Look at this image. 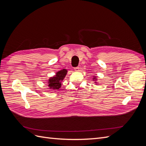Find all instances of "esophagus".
Returning <instances> with one entry per match:
<instances>
[{
	"mask_svg": "<svg viewBox=\"0 0 146 146\" xmlns=\"http://www.w3.org/2000/svg\"><path fill=\"white\" fill-rule=\"evenodd\" d=\"M79 69H80V68H79V67H76V68H74V70H76V71H78V70H79Z\"/></svg>",
	"mask_w": 146,
	"mask_h": 146,
	"instance_id": "esophagus-1",
	"label": "esophagus"
}]
</instances>
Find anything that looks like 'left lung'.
I'll list each match as a JSON object with an SVG mask.
<instances>
[{
	"mask_svg": "<svg viewBox=\"0 0 146 146\" xmlns=\"http://www.w3.org/2000/svg\"><path fill=\"white\" fill-rule=\"evenodd\" d=\"M97 80H98V78H96V76H93V78H92V81H94V82H95V83H96ZM96 85H97V84H96Z\"/></svg>",
	"mask_w": 146,
	"mask_h": 146,
	"instance_id": "1",
	"label": "left lung"
}]
</instances>
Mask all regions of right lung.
Wrapping results in <instances>:
<instances>
[{"instance_id":"add662e5","label":"right lung","mask_w":146,"mask_h":146,"mask_svg":"<svg viewBox=\"0 0 146 146\" xmlns=\"http://www.w3.org/2000/svg\"><path fill=\"white\" fill-rule=\"evenodd\" d=\"M67 72V70L63 69L57 72L54 77H51L47 82L48 88L52 90H59L61 86V82L64 80Z\"/></svg>"}]
</instances>
